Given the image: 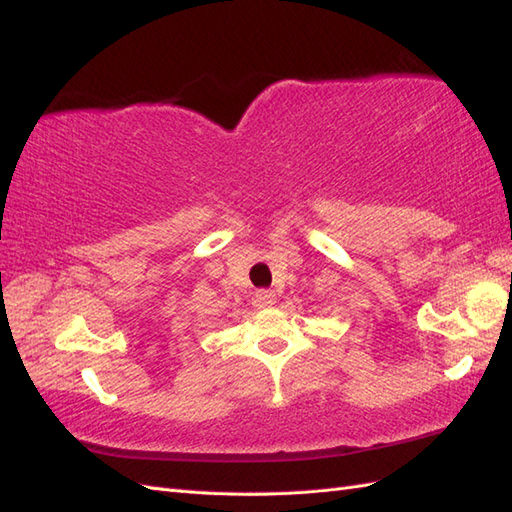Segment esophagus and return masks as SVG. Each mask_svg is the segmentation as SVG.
<instances>
[{
  "mask_svg": "<svg viewBox=\"0 0 512 512\" xmlns=\"http://www.w3.org/2000/svg\"><path fill=\"white\" fill-rule=\"evenodd\" d=\"M275 301H277V297H275L273 290L260 288V290H256V294H254V305H256V307H271Z\"/></svg>",
  "mask_w": 512,
  "mask_h": 512,
  "instance_id": "1",
  "label": "esophagus"
}]
</instances>
